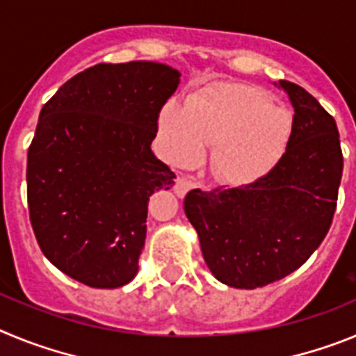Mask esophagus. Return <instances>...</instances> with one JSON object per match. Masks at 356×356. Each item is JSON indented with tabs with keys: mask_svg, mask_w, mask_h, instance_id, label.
<instances>
[{
	"mask_svg": "<svg viewBox=\"0 0 356 356\" xmlns=\"http://www.w3.org/2000/svg\"><path fill=\"white\" fill-rule=\"evenodd\" d=\"M196 187V184H194L193 180H191V178H185V176H178V178H176V181H175V193H176V196L178 197H184L185 194L188 193V191H191V188H194Z\"/></svg>",
	"mask_w": 356,
	"mask_h": 356,
	"instance_id": "obj_1",
	"label": "esophagus"
}]
</instances>
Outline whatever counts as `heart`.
I'll use <instances>...</instances> for the list:
<instances>
[{
  "instance_id": "b5f03b06",
  "label": "heart",
  "mask_w": 356,
  "mask_h": 356,
  "mask_svg": "<svg viewBox=\"0 0 356 356\" xmlns=\"http://www.w3.org/2000/svg\"><path fill=\"white\" fill-rule=\"evenodd\" d=\"M160 140L178 165L200 162L213 149V169L234 185H251L271 175L284 160L292 118L267 94L238 85H209L187 106L169 102L160 112Z\"/></svg>"
}]
</instances>
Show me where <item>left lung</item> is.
Masks as SVG:
<instances>
[{"mask_svg":"<svg viewBox=\"0 0 356 356\" xmlns=\"http://www.w3.org/2000/svg\"><path fill=\"white\" fill-rule=\"evenodd\" d=\"M294 118L289 149L264 180L210 193L194 188L184 209L219 282L257 289L303 266L328 234L342 178L337 122L312 94L287 80Z\"/></svg>","mask_w":356,"mask_h":356,"instance_id":"left-lung-1","label":"left lung"}]
</instances>
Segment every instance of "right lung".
Here are the masks:
<instances>
[{
  "instance_id": "obj_1",
  "label": "right lung",
  "mask_w": 356,
  "mask_h": 356,
  "mask_svg": "<svg viewBox=\"0 0 356 356\" xmlns=\"http://www.w3.org/2000/svg\"><path fill=\"white\" fill-rule=\"evenodd\" d=\"M180 72L156 62L97 64L42 106L28 147L30 222L44 257L94 289L134 280L147 201L175 172L151 143Z\"/></svg>"
}]
</instances>
